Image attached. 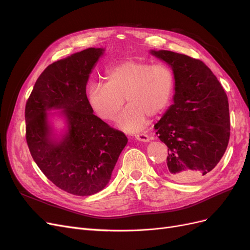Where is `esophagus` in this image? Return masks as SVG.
Listing matches in <instances>:
<instances>
[{
	"mask_svg": "<svg viewBox=\"0 0 250 250\" xmlns=\"http://www.w3.org/2000/svg\"><path fill=\"white\" fill-rule=\"evenodd\" d=\"M135 139H137L138 141L140 142H144V143H148L149 142V137L146 134V133H140V134H137L135 135Z\"/></svg>",
	"mask_w": 250,
	"mask_h": 250,
	"instance_id": "34e87169",
	"label": "esophagus"
}]
</instances>
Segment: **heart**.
I'll return each mask as SVG.
<instances>
[{
    "label": "heart",
    "instance_id": "1",
    "mask_svg": "<svg viewBox=\"0 0 250 250\" xmlns=\"http://www.w3.org/2000/svg\"><path fill=\"white\" fill-rule=\"evenodd\" d=\"M106 83L95 82L88 86L87 99L96 115L104 121L118 119V127L127 132L141 130L147 116L162 113L171 100L174 76L169 66L151 64L144 60L128 59L112 65L106 72Z\"/></svg>",
    "mask_w": 250,
    "mask_h": 250
}]
</instances>
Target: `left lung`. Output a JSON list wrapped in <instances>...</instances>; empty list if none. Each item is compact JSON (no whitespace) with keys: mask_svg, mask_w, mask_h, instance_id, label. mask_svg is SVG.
<instances>
[{"mask_svg":"<svg viewBox=\"0 0 250 250\" xmlns=\"http://www.w3.org/2000/svg\"><path fill=\"white\" fill-rule=\"evenodd\" d=\"M173 71V104L154 129L169 148L163 172L178 183L206 177L229 145V100L217 77L201 60L167 50H150Z\"/></svg>","mask_w":250,"mask_h":250,"instance_id":"8db88e82","label":"left lung"}]
</instances>
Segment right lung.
Instances as JSON below:
<instances>
[{
  "instance_id": "right-lung-1",
  "label": "right lung",
  "mask_w": 250,
  "mask_h": 250,
  "mask_svg": "<svg viewBox=\"0 0 250 250\" xmlns=\"http://www.w3.org/2000/svg\"><path fill=\"white\" fill-rule=\"evenodd\" d=\"M105 49L88 48L50 64L36 80L26 103V140L34 162L53 184L78 196L106 187L128 142L94 115L86 84ZM59 112L51 113V111ZM62 117L58 135L51 118Z\"/></svg>"
}]
</instances>
